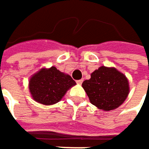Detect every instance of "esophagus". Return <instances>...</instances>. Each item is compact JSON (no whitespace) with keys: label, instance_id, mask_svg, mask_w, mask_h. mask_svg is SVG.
<instances>
[{"label":"esophagus","instance_id":"34e87169","mask_svg":"<svg viewBox=\"0 0 149 149\" xmlns=\"http://www.w3.org/2000/svg\"><path fill=\"white\" fill-rule=\"evenodd\" d=\"M76 82H77V84H79V85H81V84H82V82H83V80H77Z\"/></svg>","mask_w":149,"mask_h":149}]
</instances>
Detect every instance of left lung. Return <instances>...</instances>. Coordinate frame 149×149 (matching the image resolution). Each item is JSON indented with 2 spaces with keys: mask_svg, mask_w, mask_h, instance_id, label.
<instances>
[{
  "mask_svg": "<svg viewBox=\"0 0 149 149\" xmlns=\"http://www.w3.org/2000/svg\"><path fill=\"white\" fill-rule=\"evenodd\" d=\"M82 87L91 103L103 111L119 108L130 92L127 77L114 67H99L82 83Z\"/></svg>",
  "mask_w": 149,
  "mask_h": 149,
  "instance_id": "left-lung-1",
  "label": "left lung"
}]
</instances>
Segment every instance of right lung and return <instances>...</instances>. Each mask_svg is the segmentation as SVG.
Returning <instances> with one entry per match:
<instances>
[{
    "label": "right lung",
    "mask_w": 149,
    "mask_h": 149,
    "mask_svg": "<svg viewBox=\"0 0 149 149\" xmlns=\"http://www.w3.org/2000/svg\"><path fill=\"white\" fill-rule=\"evenodd\" d=\"M71 76L52 66L42 68L31 75L29 90L32 98L43 105L55 104L64 97L71 87L75 86Z\"/></svg>",
    "instance_id": "right-lung-1"
}]
</instances>
